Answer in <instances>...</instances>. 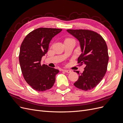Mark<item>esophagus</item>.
<instances>
[{
	"label": "esophagus",
	"instance_id": "1",
	"mask_svg": "<svg viewBox=\"0 0 123 123\" xmlns=\"http://www.w3.org/2000/svg\"><path fill=\"white\" fill-rule=\"evenodd\" d=\"M62 71H64L65 72L67 73H70L71 72V71L69 70H66V69H63L62 70Z\"/></svg>",
	"mask_w": 123,
	"mask_h": 123
}]
</instances>
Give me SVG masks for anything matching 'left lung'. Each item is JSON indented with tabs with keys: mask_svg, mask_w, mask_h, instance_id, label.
<instances>
[{
	"mask_svg": "<svg viewBox=\"0 0 123 123\" xmlns=\"http://www.w3.org/2000/svg\"><path fill=\"white\" fill-rule=\"evenodd\" d=\"M67 31L79 40L81 54L78 63L85 66L83 73L76 71L79 76L74 85L83 90H91L100 82L106 72L109 61L106 43L94 31L70 29Z\"/></svg>",
	"mask_w": 123,
	"mask_h": 123,
	"instance_id": "left-lung-1",
	"label": "left lung"
}]
</instances>
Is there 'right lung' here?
Here are the masks:
<instances>
[{
    "label": "right lung",
    "mask_w": 123,
    "mask_h": 123,
    "mask_svg": "<svg viewBox=\"0 0 123 123\" xmlns=\"http://www.w3.org/2000/svg\"><path fill=\"white\" fill-rule=\"evenodd\" d=\"M62 29L40 28L25 36L22 43L19 61L24 79L35 90L43 91L52 87L59 70L41 64L51 39Z\"/></svg>",
    "instance_id": "obj_1"
}]
</instances>
